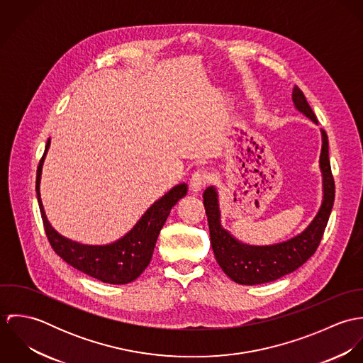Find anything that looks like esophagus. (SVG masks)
Returning <instances> with one entry per match:
<instances>
[{
  "mask_svg": "<svg viewBox=\"0 0 363 363\" xmlns=\"http://www.w3.org/2000/svg\"><path fill=\"white\" fill-rule=\"evenodd\" d=\"M208 174L207 172H204V170H199V172H196L191 177H190V190L193 191V193H200L204 187H206V184L208 183Z\"/></svg>",
  "mask_w": 363,
  "mask_h": 363,
  "instance_id": "esophagus-1",
  "label": "esophagus"
}]
</instances>
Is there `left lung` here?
Masks as SVG:
<instances>
[{
	"mask_svg": "<svg viewBox=\"0 0 363 363\" xmlns=\"http://www.w3.org/2000/svg\"><path fill=\"white\" fill-rule=\"evenodd\" d=\"M295 108L318 125L317 118L303 92L295 86L292 94ZM321 133V151L318 166L323 179V200L311 223L296 236L274 245L255 246L236 239L222 226L219 194L215 186L206 189L203 199L208 216L211 246L222 271L236 284L259 285L275 281L294 272L314 255L334 206L335 186L328 159V138Z\"/></svg>",
	"mask_w": 363,
	"mask_h": 363,
	"instance_id": "1",
	"label": "left lung"
}]
</instances>
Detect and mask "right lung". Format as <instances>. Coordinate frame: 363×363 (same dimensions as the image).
<instances>
[{
    "mask_svg": "<svg viewBox=\"0 0 363 363\" xmlns=\"http://www.w3.org/2000/svg\"><path fill=\"white\" fill-rule=\"evenodd\" d=\"M49 148L50 138L48 140L45 154L38 166L36 193L45 230L54 252L78 271L106 284L123 285L133 282L148 267L159 232L163 228L170 209L187 194V184L180 183L170 189L145 211L131 230L116 242L108 245H82L58 233L49 222L43 207L40 182Z\"/></svg>",
    "mask_w": 363,
    "mask_h": 363,
    "instance_id": "right-lung-1",
    "label": "right lung"
}]
</instances>
